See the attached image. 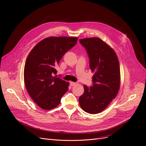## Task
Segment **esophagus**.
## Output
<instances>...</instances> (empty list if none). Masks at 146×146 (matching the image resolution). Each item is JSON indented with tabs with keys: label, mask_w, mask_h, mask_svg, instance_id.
<instances>
[{
	"label": "esophagus",
	"mask_w": 146,
	"mask_h": 146,
	"mask_svg": "<svg viewBox=\"0 0 146 146\" xmlns=\"http://www.w3.org/2000/svg\"><path fill=\"white\" fill-rule=\"evenodd\" d=\"M70 84L72 86H74V85H76L77 84V83L74 82H70Z\"/></svg>",
	"instance_id": "esophagus-1"
}]
</instances>
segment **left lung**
I'll list each match as a JSON object with an SVG mask.
<instances>
[{"label": "left lung", "instance_id": "8db88e82", "mask_svg": "<svg viewBox=\"0 0 146 146\" xmlns=\"http://www.w3.org/2000/svg\"><path fill=\"white\" fill-rule=\"evenodd\" d=\"M89 58L90 69L94 75L93 86L84 85V92L80 97L81 108L90 114L104 110L117 96L120 85L118 58L115 51L101 39L86 38L80 39Z\"/></svg>", "mask_w": 146, "mask_h": 146}]
</instances>
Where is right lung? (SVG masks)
<instances>
[{
	"label": "right lung",
	"instance_id": "obj_1",
	"mask_svg": "<svg viewBox=\"0 0 146 146\" xmlns=\"http://www.w3.org/2000/svg\"><path fill=\"white\" fill-rule=\"evenodd\" d=\"M77 37L50 36L38 42L27 57L24 80L27 91L42 109L57 107L68 91L69 82L56 77V67L65 53L77 42Z\"/></svg>",
	"mask_w": 146,
	"mask_h": 146
}]
</instances>
